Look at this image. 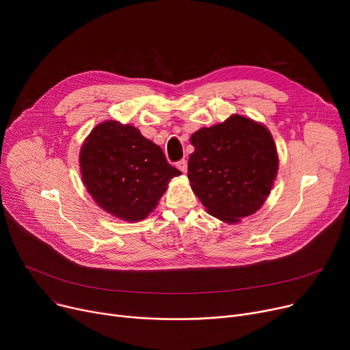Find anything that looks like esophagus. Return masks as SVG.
Instances as JSON below:
<instances>
[{
	"mask_svg": "<svg viewBox=\"0 0 350 350\" xmlns=\"http://www.w3.org/2000/svg\"><path fill=\"white\" fill-rule=\"evenodd\" d=\"M176 165H177V169L180 170V172H183V173H186L187 172V161L183 159V160H180V161H177L176 163Z\"/></svg>",
	"mask_w": 350,
	"mask_h": 350,
	"instance_id": "esophagus-1",
	"label": "esophagus"
}]
</instances>
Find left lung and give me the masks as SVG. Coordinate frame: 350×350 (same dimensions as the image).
Returning <instances> with one entry per match:
<instances>
[{"label":"left lung","mask_w":350,"mask_h":350,"mask_svg":"<svg viewBox=\"0 0 350 350\" xmlns=\"http://www.w3.org/2000/svg\"><path fill=\"white\" fill-rule=\"evenodd\" d=\"M189 178L207 211L227 223L254 214L267 200L278 172L268 129L232 115L191 136Z\"/></svg>","instance_id":"1"}]
</instances>
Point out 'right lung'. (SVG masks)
I'll return each mask as SVG.
<instances>
[{"label": "right lung", "instance_id": "obj_1", "mask_svg": "<svg viewBox=\"0 0 350 350\" xmlns=\"http://www.w3.org/2000/svg\"><path fill=\"white\" fill-rule=\"evenodd\" d=\"M82 180L98 206L126 221H140L157 206L169 181L181 173L157 144L132 124L109 120L81 149Z\"/></svg>", "mask_w": 350, "mask_h": 350}]
</instances>
